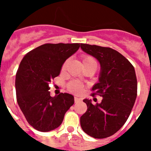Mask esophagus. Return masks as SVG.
I'll list each match as a JSON object with an SVG mask.
<instances>
[{
  "mask_svg": "<svg viewBox=\"0 0 151 151\" xmlns=\"http://www.w3.org/2000/svg\"><path fill=\"white\" fill-rule=\"evenodd\" d=\"M74 101H75V102L77 103V102H78V101H80V98H78V97H74Z\"/></svg>",
  "mask_w": 151,
  "mask_h": 151,
  "instance_id": "34e87169",
  "label": "esophagus"
}]
</instances>
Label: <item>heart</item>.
Wrapping results in <instances>:
<instances>
[{"mask_svg":"<svg viewBox=\"0 0 151 151\" xmlns=\"http://www.w3.org/2000/svg\"><path fill=\"white\" fill-rule=\"evenodd\" d=\"M68 63L67 60L65 61L62 66V69H64L66 67V64ZM82 65L84 66H88V65H91V66H94L96 68L97 66V63L96 60L94 59V57L89 55H84L82 57ZM67 88L69 89V91L75 93V94H80L82 92L83 86L82 84H80L79 82H76V81H72L67 85Z\"/></svg>","mask_w":151,"mask_h":151,"instance_id":"obj_1","label":"heart"}]
</instances>
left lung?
<instances>
[{
  "label": "left lung",
  "instance_id": "obj_1",
  "mask_svg": "<svg viewBox=\"0 0 151 151\" xmlns=\"http://www.w3.org/2000/svg\"><path fill=\"white\" fill-rule=\"evenodd\" d=\"M81 48L100 63L98 82L92 88V96L103 97L96 104L91 99L83 100L88 110L80 118L81 127L91 137L107 138L122 127L134 104L138 88L134 68L110 47L81 44Z\"/></svg>",
  "mask_w": 151,
  "mask_h": 151
}]
</instances>
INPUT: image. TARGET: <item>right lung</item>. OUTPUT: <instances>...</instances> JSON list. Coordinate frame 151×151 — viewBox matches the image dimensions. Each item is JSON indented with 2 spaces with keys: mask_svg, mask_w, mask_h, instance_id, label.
<instances>
[{
  "mask_svg": "<svg viewBox=\"0 0 151 151\" xmlns=\"http://www.w3.org/2000/svg\"><path fill=\"white\" fill-rule=\"evenodd\" d=\"M80 44H45L24 56L16 75L17 100L26 120L36 130L50 132L59 127L74 104L67 93L51 97L49 82L60 73L65 61Z\"/></svg>",
  "mask_w": 151,
  "mask_h": 151,
  "instance_id": "1",
  "label": "right lung"
}]
</instances>
